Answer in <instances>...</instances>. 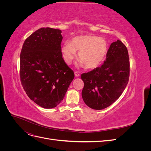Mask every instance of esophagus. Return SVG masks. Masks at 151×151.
Here are the masks:
<instances>
[{
  "label": "esophagus",
  "instance_id": "obj_1",
  "mask_svg": "<svg viewBox=\"0 0 151 151\" xmlns=\"http://www.w3.org/2000/svg\"><path fill=\"white\" fill-rule=\"evenodd\" d=\"M74 74H75V76H76V77H79V76H80L79 73L78 72H77V71L74 72Z\"/></svg>",
  "mask_w": 151,
  "mask_h": 151
}]
</instances>
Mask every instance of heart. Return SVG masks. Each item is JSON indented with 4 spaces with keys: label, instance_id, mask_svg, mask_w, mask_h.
I'll return each mask as SVG.
<instances>
[{
    "label": "heart",
    "instance_id": "obj_1",
    "mask_svg": "<svg viewBox=\"0 0 151 151\" xmlns=\"http://www.w3.org/2000/svg\"><path fill=\"white\" fill-rule=\"evenodd\" d=\"M108 48V43L104 38L83 35L73 38L70 43L63 44L61 51L67 64H71L76 57V52H78L79 60L77 65L94 68L101 65L104 60Z\"/></svg>",
    "mask_w": 151,
    "mask_h": 151
}]
</instances>
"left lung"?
I'll return each instance as SVG.
<instances>
[{"instance_id":"left-lung-1","label":"left lung","mask_w":151,"mask_h":151,"mask_svg":"<svg viewBox=\"0 0 151 151\" xmlns=\"http://www.w3.org/2000/svg\"><path fill=\"white\" fill-rule=\"evenodd\" d=\"M129 72L127 48L118 40L111 44L106 60L101 67L81 74L84 83L82 97L86 104L98 110L110 106L125 89Z\"/></svg>"}]
</instances>
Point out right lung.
Listing matches in <instances>:
<instances>
[{"mask_svg":"<svg viewBox=\"0 0 151 151\" xmlns=\"http://www.w3.org/2000/svg\"><path fill=\"white\" fill-rule=\"evenodd\" d=\"M60 29L42 28L22 45L20 78L28 97L41 107H56L64 98L74 73L62 58Z\"/></svg>","mask_w":151,"mask_h":151,"instance_id":"right-lung-1","label":"right lung"}]
</instances>
